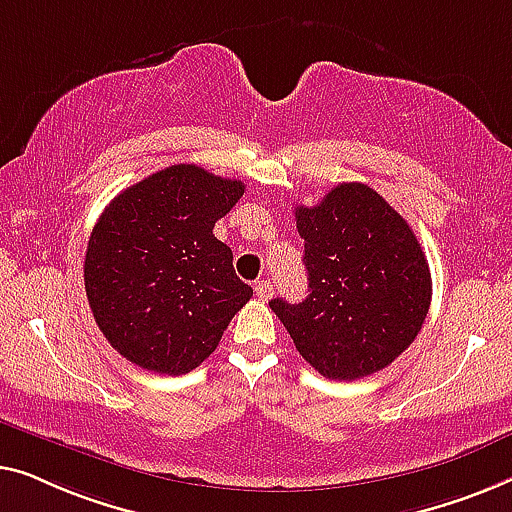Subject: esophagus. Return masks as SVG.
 <instances>
[{"mask_svg": "<svg viewBox=\"0 0 512 512\" xmlns=\"http://www.w3.org/2000/svg\"><path fill=\"white\" fill-rule=\"evenodd\" d=\"M255 294L259 301H269L273 294V285L269 283V280H259V283H255Z\"/></svg>", "mask_w": 512, "mask_h": 512, "instance_id": "34e87169", "label": "esophagus"}]
</instances>
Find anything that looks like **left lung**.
Masks as SVG:
<instances>
[{"mask_svg": "<svg viewBox=\"0 0 512 512\" xmlns=\"http://www.w3.org/2000/svg\"><path fill=\"white\" fill-rule=\"evenodd\" d=\"M308 297L271 299L299 355L320 376L357 380L390 366L429 313L431 273L408 222L364 183L294 208Z\"/></svg>", "mask_w": 512, "mask_h": 512, "instance_id": "8db88e82", "label": "left lung"}]
</instances>
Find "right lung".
Instances as JSON below:
<instances>
[{
  "label": "right lung",
  "instance_id": "right-lung-1",
  "mask_svg": "<svg viewBox=\"0 0 512 512\" xmlns=\"http://www.w3.org/2000/svg\"><path fill=\"white\" fill-rule=\"evenodd\" d=\"M243 190L234 178L174 164L122 190L99 215L85 294L106 341L132 364L169 376L197 369L253 297L213 234Z\"/></svg>",
  "mask_w": 512,
  "mask_h": 512
}]
</instances>
